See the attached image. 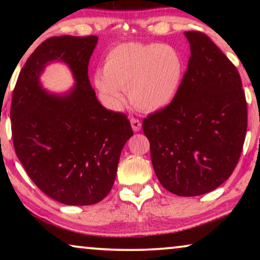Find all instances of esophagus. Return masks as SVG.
<instances>
[{
    "instance_id": "esophagus-1",
    "label": "esophagus",
    "mask_w": 260,
    "mask_h": 260,
    "mask_svg": "<svg viewBox=\"0 0 260 260\" xmlns=\"http://www.w3.org/2000/svg\"><path fill=\"white\" fill-rule=\"evenodd\" d=\"M130 122H131V126H133V130L135 131V133H137V131L141 130L142 123H141L140 119H137V118H131Z\"/></svg>"
}]
</instances>
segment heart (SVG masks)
<instances>
[{
	"label": "heart",
	"instance_id": "1",
	"mask_svg": "<svg viewBox=\"0 0 260 260\" xmlns=\"http://www.w3.org/2000/svg\"><path fill=\"white\" fill-rule=\"evenodd\" d=\"M182 73V59L172 46L126 42L108 53L94 84L113 109L123 104L120 91H127L134 108L152 112L172 103Z\"/></svg>",
	"mask_w": 260,
	"mask_h": 260
}]
</instances>
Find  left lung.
Returning <instances> with one entry per match:
<instances>
[{"mask_svg":"<svg viewBox=\"0 0 260 260\" xmlns=\"http://www.w3.org/2000/svg\"><path fill=\"white\" fill-rule=\"evenodd\" d=\"M187 71L166 108L143 119L159 183L180 197L214 190L232 175L247 130V103L237 67L207 35L184 31Z\"/></svg>","mask_w":260,"mask_h":260,"instance_id":"left-lung-1","label":"left lung"}]
</instances>
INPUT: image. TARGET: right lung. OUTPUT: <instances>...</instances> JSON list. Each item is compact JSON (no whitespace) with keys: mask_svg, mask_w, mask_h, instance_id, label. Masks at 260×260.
I'll list each match as a JSON object with an SVG mask.
<instances>
[{"mask_svg":"<svg viewBox=\"0 0 260 260\" xmlns=\"http://www.w3.org/2000/svg\"><path fill=\"white\" fill-rule=\"evenodd\" d=\"M98 42L90 37H53L24 63L13 91L14 149L40 190L63 205L102 201L115 182L120 152L133 136L126 115L105 109L88 79ZM67 63L76 84L66 95L42 90L38 78L48 62Z\"/></svg>","mask_w":260,"mask_h":260,"instance_id":"1","label":"right lung"}]
</instances>
